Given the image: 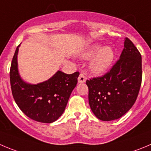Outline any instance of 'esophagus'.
I'll return each instance as SVG.
<instances>
[{
    "label": "esophagus",
    "mask_w": 151,
    "mask_h": 151,
    "mask_svg": "<svg viewBox=\"0 0 151 151\" xmlns=\"http://www.w3.org/2000/svg\"><path fill=\"white\" fill-rule=\"evenodd\" d=\"M86 77L85 76L84 73L81 72L78 77V83H83L86 82Z\"/></svg>",
    "instance_id": "obj_1"
}]
</instances>
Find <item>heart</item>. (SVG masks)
<instances>
[{"mask_svg": "<svg viewBox=\"0 0 151 151\" xmlns=\"http://www.w3.org/2000/svg\"><path fill=\"white\" fill-rule=\"evenodd\" d=\"M92 56L93 57L90 63L91 71L96 74H101L110 67L115 53L112 47H102L101 45L95 44L88 47L82 54V57L86 60H88Z\"/></svg>", "mask_w": 151, "mask_h": 151, "instance_id": "heart-1", "label": "heart"}]
</instances>
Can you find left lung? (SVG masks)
Segmentation results:
<instances>
[{
	"label": "left lung",
	"instance_id": "8db88e82",
	"mask_svg": "<svg viewBox=\"0 0 151 151\" xmlns=\"http://www.w3.org/2000/svg\"><path fill=\"white\" fill-rule=\"evenodd\" d=\"M142 56L125 38L120 59L102 77L86 80L88 103L95 116L109 122L123 116L137 99L142 84Z\"/></svg>",
	"mask_w": 151,
	"mask_h": 151
}]
</instances>
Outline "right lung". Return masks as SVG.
<instances>
[{
	"label": "right lung",
	"mask_w": 151,
	"mask_h": 151,
	"mask_svg": "<svg viewBox=\"0 0 151 151\" xmlns=\"http://www.w3.org/2000/svg\"><path fill=\"white\" fill-rule=\"evenodd\" d=\"M18 47L11 63L9 77L12 96L21 110L29 118L42 123H52L64 112L80 73L67 74L58 71L51 78L32 85L22 80L18 71Z\"/></svg>",
	"instance_id": "1"
}]
</instances>
